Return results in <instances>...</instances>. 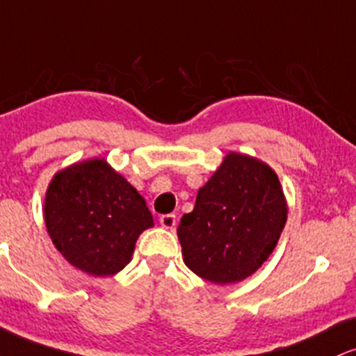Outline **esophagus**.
<instances>
[{
  "instance_id": "esophagus-1",
  "label": "esophagus",
  "mask_w": 356,
  "mask_h": 356,
  "mask_svg": "<svg viewBox=\"0 0 356 356\" xmlns=\"http://www.w3.org/2000/svg\"><path fill=\"white\" fill-rule=\"evenodd\" d=\"M175 224H177V217L174 213H164V216H161V225L164 229H174Z\"/></svg>"
}]
</instances>
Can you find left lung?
I'll list each match as a JSON object with an SVG mask.
<instances>
[{
	"label": "left lung",
	"mask_w": 356,
	"mask_h": 356,
	"mask_svg": "<svg viewBox=\"0 0 356 356\" xmlns=\"http://www.w3.org/2000/svg\"><path fill=\"white\" fill-rule=\"evenodd\" d=\"M285 222L277 174L254 157L230 152L177 227L184 262L213 284L241 282L268 259Z\"/></svg>",
	"instance_id": "1"
}]
</instances>
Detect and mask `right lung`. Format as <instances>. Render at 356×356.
Wrapping results in <instances>:
<instances>
[{"label": "right lung", "mask_w": 356, "mask_h": 356, "mask_svg": "<svg viewBox=\"0 0 356 356\" xmlns=\"http://www.w3.org/2000/svg\"><path fill=\"white\" fill-rule=\"evenodd\" d=\"M44 222L64 259L94 277L122 270L137 237L154 225L143 195L104 159L79 162L54 175Z\"/></svg>", "instance_id": "add662e5"}]
</instances>
